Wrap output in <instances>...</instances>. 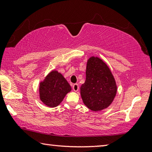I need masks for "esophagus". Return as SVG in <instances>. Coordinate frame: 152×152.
Returning <instances> with one entry per match:
<instances>
[{
  "instance_id": "1",
  "label": "esophagus",
  "mask_w": 152,
  "mask_h": 152,
  "mask_svg": "<svg viewBox=\"0 0 152 152\" xmlns=\"http://www.w3.org/2000/svg\"><path fill=\"white\" fill-rule=\"evenodd\" d=\"M72 88H73V90H74V91H75V92L78 91V89H79L78 84H74V85L72 86Z\"/></svg>"
}]
</instances>
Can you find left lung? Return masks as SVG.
<instances>
[{"label": "left lung", "mask_w": 152, "mask_h": 152, "mask_svg": "<svg viewBox=\"0 0 152 152\" xmlns=\"http://www.w3.org/2000/svg\"><path fill=\"white\" fill-rule=\"evenodd\" d=\"M117 85L110 69L101 59L91 57L87 61L86 81L80 94L86 106L98 111L111 104L117 94Z\"/></svg>", "instance_id": "8db88e82"}]
</instances>
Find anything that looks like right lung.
I'll return each mask as SVG.
<instances>
[{
    "label": "right lung",
    "mask_w": 152,
    "mask_h": 152,
    "mask_svg": "<svg viewBox=\"0 0 152 152\" xmlns=\"http://www.w3.org/2000/svg\"><path fill=\"white\" fill-rule=\"evenodd\" d=\"M71 90L70 85L64 77L58 71L53 70L40 83V99L48 107H57Z\"/></svg>",
    "instance_id": "right-lung-1"
}]
</instances>
